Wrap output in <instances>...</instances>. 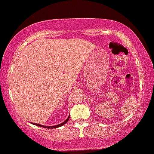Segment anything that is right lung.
Segmentation results:
<instances>
[{"label":"right lung","instance_id":"obj_1","mask_svg":"<svg viewBox=\"0 0 154 154\" xmlns=\"http://www.w3.org/2000/svg\"><path fill=\"white\" fill-rule=\"evenodd\" d=\"M70 118V116L68 117V118L66 119V120L63 122L59 124V125H54V126H43V125H38V124H36V123H32V125H36V126H38V127H43V128H57V127H60L61 126H63V125H65L66 124V122L68 121Z\"/></svg>","mask_w":154,"mask_h":154}]
</instances>
